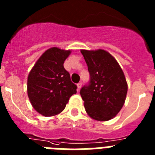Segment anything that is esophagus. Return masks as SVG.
I'll use <instances>...</instances> for the list:
<instances>
[{"mask_svg": "<svg viewBox=\"0 0 155 155\" xmlns=\"http://www.w3.org/2000/svg\"><path fill=\"white\" fill-rule=\"evenodd\" d=\"M81 85H82V84H81V82H80V83H78V84H77V86H78V91H79V90L81 89Z\"/></svg>", "mask_w": 155, "mask_h": 155, "instance_id": "esophagus-1", "label": "esophagus"}]
</instances>
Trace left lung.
I'll use <instances>...</instances> for the list:
<instances>
[{
    "label": "left lung",
    "instance_id": "1",
    "mask_svg": "<svg viewBox=\"0 0 155 155\" xmlns=\"http://www.w3.org/2000/svg\"><path fill=\"white\" fill-rule=\"evenodd\" d=\"M90 81L80 91L86 113L98 121H108L124 106L127 83L116 59L104 50H81Z\"/></svg>",
    "mask_w": 155,
    "mask_h": 155
}]
</instances>
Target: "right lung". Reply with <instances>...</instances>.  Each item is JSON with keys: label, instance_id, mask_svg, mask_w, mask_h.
Listing matches in <instances>:
<instances>
[{"label": "right lung", "instance_id": "add662e5", "mask_svg": "<svg viewBox=\"0 0 155 155\" xmlns=\"http://www.w3.org/2000/svg\"><path fill=\"white\" fill-rule=\"evenodd\" d=\"M71 53V50L50 48L42 53L28 74V98L32 107L42 116L61 113L70 97L77 93V85L64 67Z\"/></svg>", "mask_w": 155, "mask_h": 155}]
</instances>
